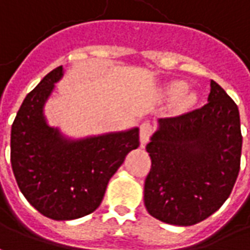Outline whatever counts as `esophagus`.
Instances as JSON below:
<instances>
[{"label": "esophagus", "mask_w": 250, "mask_h": 250, "mask_svg": "<svg viewBox=\"0 0 250 250\" xmlns=\"http://www.w3.org/2000/svg\"><path fill=\"white\" fill-rule=\"evenodd\" d=\"M151 134H153V125L150 123H142L141 128H139V139H141V146L142 147L147 143Z\"/></svg>", "instance_id": "esophagus-1"}]
</instances>
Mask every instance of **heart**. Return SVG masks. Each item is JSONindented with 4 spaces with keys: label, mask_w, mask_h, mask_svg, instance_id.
Wrapping results in <instances>:
<instances>
[{
    "label": "heart",
    "mask_w": 250,
    "mask_h": 250,
    "mask_svg": "<svg viewBox=\"0 0 250 250\" xmlns=\"http://www.w3.org/2000/svg\"><path fill=\"white\" fill-rule=\"evenodd\" d=\"M187 89H188V85H187L186 83H181V81H179V83H173L170 86H169V92L174 96H180V95H183Z\"/></svg>",
    "instance_id": "b5f03b06"
}]
</instances>
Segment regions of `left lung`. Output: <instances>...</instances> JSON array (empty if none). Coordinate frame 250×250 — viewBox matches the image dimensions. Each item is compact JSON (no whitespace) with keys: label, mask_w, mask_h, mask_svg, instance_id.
I'll return each instance as SVG.
<instances>
[{"label":"left lung","mask_w":250,"mask_h":250,"mask_svg":"<svg viewBox=\"0 0 250 250\" xmlns=\"http://www.w3.org/2000/svg\"><path fill=\"white\" fill-rule=\"evenodd\" d=\"M207 104L158 120L146 150L151 169L145 180L150 215L176 226H191L222 206L240 172V112L211 80Z\"/></svg>","instance_id":"1"}]
</instances>
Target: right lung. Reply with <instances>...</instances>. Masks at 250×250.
Returning <instances> with one entry per match:
<instances>
[{
    "label": "right lung",
    "mask_w": 250,
    "mask_h": 250,
    "mask_svg": "<svg viewBox=\"0 0 250 250\" xmlns=\"http://www.w3.org/2000/svg\"><path fill=\"white\" fill-rule=\"evenodd\" d=\"M63 76L59 66L31 90L10 132V162L31 206L55 221H71L100 206L108 181L139 146V128L69 139L47 123L43 108Z\"/></svg>",
    "instance_id": "add662e5"
}]
</instances>
